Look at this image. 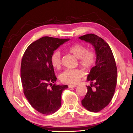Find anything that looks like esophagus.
Listing matches in <instances>:
<instances>
[{
  "label": "esophagus",
  "instance_id": "esophagus-1",
  "mask_svg": "<svg viewBox=\"0 0 133 133\" xmlns=\"http://www.w3.org/2000/svg\"><path fill=\"white\" fill-rule=\"evenodd\" d=\"M76 87H77V85H75V84H69V88H74Z\"/></svg>",
  "mask_w": 133,
  "mask_h": 133
}]
</instances>
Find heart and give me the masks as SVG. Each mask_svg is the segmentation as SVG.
Returning <instances> with one entry per match:
<instances>
[{
    "instance_id": "obj_1",
    "label": "heart",
    "mask_w": 133,
    "mask_h": 133,
    "mask_svg": "<svg viewBox=\"0 0 133 133\" xmlns=\"http://www.w3.org/2000/svg\"><path fill=\"white\" fill-rule=\"evenodd\" d=\"M69 51L79 59V64L84 69L91 68L95 61V55L91 51H87V49L83 45L74 44L68 49ZM51 62L55 69H59L62 64L61 54L59 51H55L51 56ZM83 73L79 69H67L60 75V79L63 83H77L83 77Z\"/></svg>"
}]
</instances>
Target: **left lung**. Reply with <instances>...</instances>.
I'll list each match as a JSON object with an SVG mask.
<instances>
[{
  "label": "left lung",
  "instance_id": "left-lung-1",
  "mask_svg": "<svg viewBox=\"0 0 133 133\" xmlns=\"http://www.w3.org/2000/svg\"><path fill=\"white\" fill-rule=\"evenodd\" d=\"M79 38L92 44L95 51V66L87 78L91 84L87 86L82 104L89 111L97 112L108 105L113 97L117 80L116 63L111 49L102 38L92 34Z\"/></svg>",
  "mask_w": 133,
  "mask_h": 133
}]
</instances>
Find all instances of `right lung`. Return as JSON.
Returning a JSON list of instances; mask_svg holds the SVG:
<instances>
[{"instance_id": "obj_1", "label": "right lung", "mask_w": 133, "mask_h": 133, "mask_svg": "<svg viewBox=\"0 0 133 133\" xmlns=\"http://www.w3.org/2000/svg\"><path fill=\"white\" fill-rule=\"evenodd\" d=\"M69 40L44 36L31 44L22 58L21 77L24 95L33 108L42 114H53L61 106L62 91L68 86L54 83L57 78L51 56Z\"/></svg>"}]
</instances>
